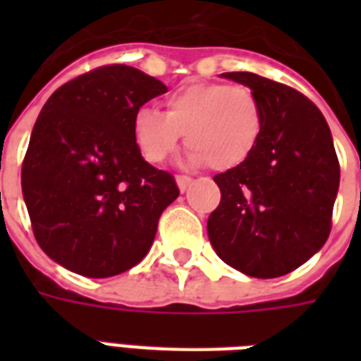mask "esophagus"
<instances>
[{"label": "esophagus", "mask_w": 361, "mask_h": 361, "mask_svg": "<svg viewBox=\"0 0 361 361\" xmlns=\"http://www.w3.org/2000/svg\"><path fill=\"white\" fill-rule=\"evenodd\" d=\"M176 183H178V188H180L181 193H183V191H188V188L193 183V180H191L189 176H176Z\"/></svg>", "instance_id": "obj_1"}]
</instances>
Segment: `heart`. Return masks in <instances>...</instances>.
Segmentation results:
<instances>
[{"label": "heart", "mask_w": 361, "mask_h": 361, "mask_svg": "<svg viewBox=\"0 0 361 361\" xmlns=\"http://www.w3.org/2000/svg\"><path fill=\"white\" fill-rule=\"evenodd\" d=\"M263 106L247 87L195 82L173 92L166 111L141 108L133 118L135 145L150 164L172 154L181 135L191 164L232 170L247 162L263 135Z\"/></svg>", "instance_id": "obj_1"}]
</instances>
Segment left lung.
<instances>
[{
	"mask_svg": "<svg viewBox=\"0 0 361 361\" xmlns=\"http://www.w3.org/2000/svg\"><path fill=\"white\" fill-rule=\"evenodd\" d=\"M257 94L263 135L247 162L216 173L220 204L207 232L226 265L255 279L288 274L325 245L341 166L310 98L261 75L222 73Z\"/></svg>",
	"mask_w": 361,
	"mask_h": 361,
	"instance_id": "left-lung-1",
	"label": "left lung"
}]
</instances>
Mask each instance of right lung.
Returning a JSON list of instances; mask_svg holds the SVG:
<instances>
[{"label":"right lung","instance_id":"obj_1","mask_svg":"<svg viewBox=\"0 0 361 361\" xmlns=\"http://www.w3.org/2000/svg\"><path fill=\"white\" fill-rule=\"evenodd\" d=\"M166 90L135 67L104 66L44 104L20 185L36 242L58 265L108 279L149 253L158 219L180 189L172 173L141 157L133 118Z\"/></svg>","mask_w":361,"mask_h":361}]
</instances>
